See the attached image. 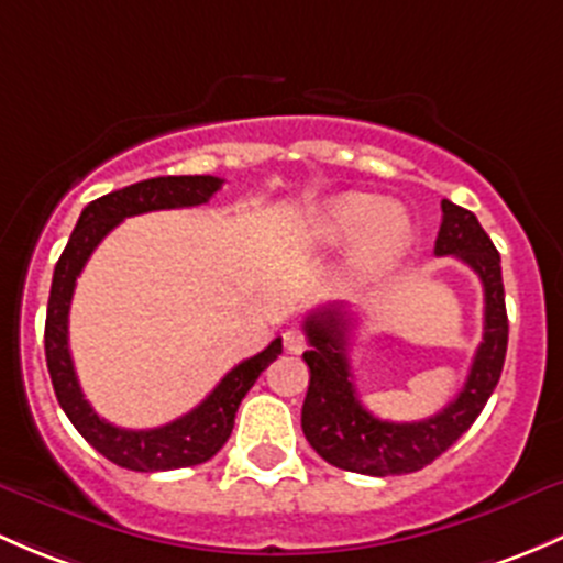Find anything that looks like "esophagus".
I'll use <instances>...</instances> for the list:
<instances>
[{
	"label": "esophagus",
	"mask_w": 563,
	"mask_h": 563,
	"mask_svg": "<svg viewBox=\"0 0 563 563\" xmlns=\"http://www.w3.org/2000/svg\"><path fill=\"white\" fill-rule=\"evenodd\" d=\"M284 350H287L289 355H300V352L306 350V335L300 333L298 328H289L287 333H284Z\"/></svg>",
	"instance_id": "esophagus-1"
}]
</instances>
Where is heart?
<instances>
[{"label":"heart","mask_w":563,"mask_h":563,"mask_svg":"<svg viewBox=\"0 0 563 563\" xmlns=\"http://www.w3.org/2000/svg\"><path fill=\"white\" fill-rule=\"evenodd\" d=\"M306 241L317 249L357 243L352 271L361 279L379 276L407 252L409 219L398 206L366 192H344L324 200L309 219Z\"/></svg>","instance_id":"1"}]
</instances>
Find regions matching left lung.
<instances>
[{
    "mask_svg": "<svg viewBox=\"0 0 563 563\" xmlns=\"http://www.w3.org/2000/svg\"><path fill=\"white\" fill-rule=\"evenodd\" d=\"M433 254L457 257L479 276L485 292V333L455 401L428 420L390 422L371 415L357 398L346 355L355 320L335 306L306 317L303 330L311 346L303 352V361L311 376L300 426L311 448L330 466L368 477L417 472L453 448L496 390L509 333L501 257L477 217L450 200H442V228Z\"/></svg>",
    "mask_w": 563,
    "mask_h": 563,
    "instance_id": "1",
    "label": "left lung"
}]
</instances>
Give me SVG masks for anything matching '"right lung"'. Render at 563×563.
I'll return each instance as SVG.
<instances>
[{
  "mask_svg": "<svg viewBox=\"0 0 563 563\" xmlns=\"http://www.w3.org/2000/svg\"><path fill=\"white\" fill-rule=\"evenodd\" d=\"M222 178L217 176H159L97 197L80 211L78 224L54 268L48 314H45V363H48L54 393L80 437L121 468L167 472V468L197 466L217 455L233 433L235 411L243 396L252 390L268 363L282 355V339H274L263 352L228 371L224 379L208 393L206 401L197 404L192 411L148 431H130V428L110 426L108 420H102L84 398L78 376H75L67 344V317L75 282L97 243L126 217L162 211V208L202 206L222 189Z\"/></svg>",
  "mask_w": 563,
  "mask_h": 563,
  "instance_id": "obj_1",
  "label": "right lung"
}]
</instances>
